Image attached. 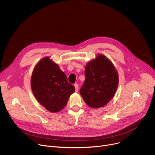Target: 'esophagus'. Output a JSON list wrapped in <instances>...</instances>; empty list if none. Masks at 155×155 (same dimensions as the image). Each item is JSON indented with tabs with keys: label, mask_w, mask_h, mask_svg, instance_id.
I'll return each mask as SVG.
<instances>
[{
	"label": "esophagus",
	"mask_w": 155,
	"mask_h": 155,
	"mask_svg": "<svg viewBox=\"0 0 155 155\" xmlns=\"http://www.w3.org/2000/svg\"><path fill=\"white\" fill-rule=\"evenodd\" d=\"M74 86L75 87V91L77 93L78 91V84L77 83H75Z\"/></svg>",
	"instance_id": "obj_1"
}]
</instances>
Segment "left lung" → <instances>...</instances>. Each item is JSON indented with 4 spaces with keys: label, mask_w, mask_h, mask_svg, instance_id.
<instances>
[{
    "label": "left lung",
    "mask_w": 155,
    "mask_h": 155,
    "mask_svg": "<svg viewBox=\"0 0 155 155\" xmlns=\"http://www.w3.org/2000/svg\"><path fill=\"white\" fill-rule=\"evenodd\" d=\"M86 78L80 93L86 104L97 108L105 106L114 96L118 85V75L107 57L99 54L85 66Z\"/></svg>",
    "instance_id": "obj_1"
}]
</instances>
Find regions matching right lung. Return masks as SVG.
Here are the masks:
<instances>
[{"label":"right lung","mask_w":155,"mask_h":155,"mask_svg":"<svg viewBox=\"0 0 155 155\" xmlns=\"http://www.w3.org/2000/svg\"><path fill=\"white\" fill-rule=\"evenodd\" d=\"M31 89L37 101L51 112H58L75 90L59 65L49 57L35 65L31 77Z\"/></svg>","instance_id":"obj_1"}]
</instances>
